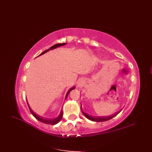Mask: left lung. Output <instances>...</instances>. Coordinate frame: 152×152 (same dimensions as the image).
I'll return each instance as SVG.
<instances>
[{"mask_svg":"<svg viewBox=\"0 0 152 152\" xmlns=\"http://www.w3.org/2000/svg\"><path fill=\"white\" fill-rule=\"evenodd\" d=\"M82 112H83V115H85L88 120H90L93 121H96V122H102V121H108L109 120H111V118H113V117H115V116H116L120 113V112H118V113H116L114 115H111L110 116H90V115H88L86 113H85V112H83V111H82Z\"/></svg>","mask_w":152,"mask_h":152,"instance_id":"8db88e82","label":"left lung"}]
</instances>
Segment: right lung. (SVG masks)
Wrapping results in <instances>:
<instances>
[{
    "instance_id": "add662e5",
    "label": "right lung",
    "mask_w": 152,
    "mask_h": 152,
    "mask_svg": "<svg viewBox=\"0 0 152 152\" xmlns=\"http://www.w3.org/2000/svg\"><path fill=\"white\" fill-rule=\"evenodd\" d=\"M66 43H62V44H55V45H54V46H53L52 47H50L49 49H47V50H44V52H42L40 55L39 56H41V55H42V54H44V53H47L49 50H51V49H55V48H58V47H59V46H64V45H65ZM75 87L74 86V87H72V88H71L69 90L67 91V94H66V98H65V99L67 97V95L69 94V92L72 90V89H75ZM28 104V106H29V110H30V111H31V113H32V115L34 116L37 119V120H38L39 121H40L41 122H42V123H45V124H48V125H56V124H57V123L59 122V121H60V120L62 119V118H63V110H61V113H60V115H59V116L58 117V118H54V119H50V118H44V117H42V116H40V115H37V114H36L32 110H31V108H30V106H29V104Z\"/></svg>"
}]
</instances>
